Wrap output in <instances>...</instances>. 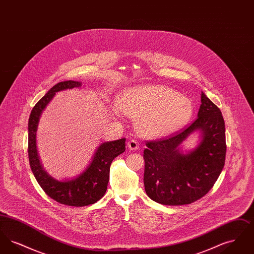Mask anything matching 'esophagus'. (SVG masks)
I'll list each match as a JSON object with an SVG mask.
<instances>
[{
  "label": "esophagus",
  "instance_id": "esophagus-1",
  "mask_svg": "<svg viewBox=\"0 0 254 254\" xmlns=\"http://www.w3.org/2000/svg\"><path fill=\"white\" fill-rule=\"evenodd\" d=\"M127 146H128V148H129L130 150H137V149L139 148V144H138V142H136L135 140L131 139V140L127 143Z\"/></svg>",
  "mask_w": 254,
  "mask_h": 254
}]
</instances>
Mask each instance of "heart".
<instances>
[{"mask_svg": "<svg viewBox=\"0 0 254 254\" xmlns=\"http://www.w3.org/2000/svg\"><path fill=\"white\" fill-rule=\"evenodd\" d=\"M116 116L122 111L137 118L136 127L145 137L167 136L182 128L190 120L193 106L188 97L164 85H148L124 90L118 104L112 107Z\"/></svg>", "mask_w": 254, "mask_h": 254, "instance_id": "heart-1", "label": "heart"}]
</instances>
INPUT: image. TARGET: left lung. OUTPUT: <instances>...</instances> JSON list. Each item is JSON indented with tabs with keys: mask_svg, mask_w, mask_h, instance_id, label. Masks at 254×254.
<instances>
[{
	"mask_svg": "<svg viewBox=\"0 0 254 254\" xmlns=\"http://www.w3.org/2000/svg\"><path fill=\"white\" fill-rule=\"evenodd\" d=\"M198 117L180 131L157 141H146L144 185L147 196L159 204H191L207 193L217 181L226 159L225 122L221 110L201 94ZM200 130L202 140L184 155L179 146Z\"/></svg>",
	"mask_w": 254,
	"mask_h": 254,
	"instance_id": "left-lung-1",
	"label": "left lung"
}]
</instances>
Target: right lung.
Masks as SVG:
<instances>
[{"label":"right lung","mask_w":254,"mask_h":254,"mask_svg":"<svg viewBox=\"0 0 254 254\" xmlns=\"http://www.w3.org/2000/svg\"><path fill=\"white\" fill-rule=\"evenodd\" d=\"M82 83L64 81L51 87L31 110L28 120V159L31 170L38 184L49 197L56 202L71 206L92 205L107 191L110 165L114 158L126 150V139L110 141L99 145L91 163L85 171L72 180L57 181L43 169L36 148L38 123L43 110L49 102L62 90L80 87Z\"/></svg>","instance_id":"1"}]
</instances>
